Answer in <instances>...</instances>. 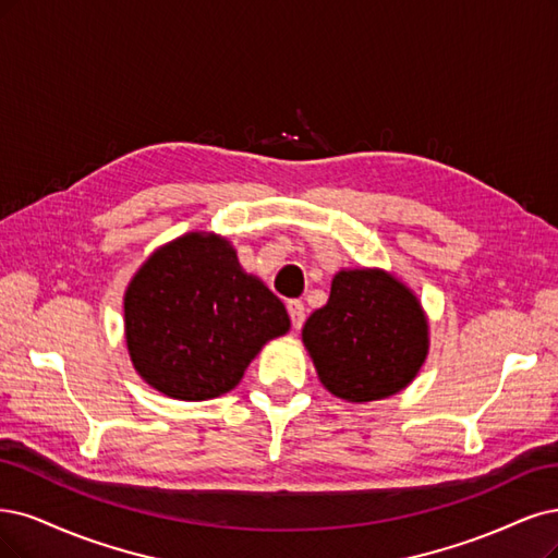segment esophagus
<instances>
[{"instance_id":"34e87169","label":"esophagus","mask_w":558,"mask_h":558,"mask_svg":"<svg viewBox=\"0 0 558 558\" xmlns=\"http://www.w3.org/2000/svg\"><path fill=\"white\" fill-rule=\"evenodd\" d=\"M286 310H288V316H291L293 330H300L302 323H304V304L300 300H288Z\"/></svg>"}]
</instances>
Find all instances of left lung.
I'll list each match as a JSON object with an SVG mask.
<instances>
[{"instance_id":"obj_1","label":"left lung","mask_w":558,"mask_h":558,"mask_svg":"<svg viewBox=\"0 0 558 558\" xmlns=\"http://www.w3.org/2000/svg\"><path fill=\"white\" fill-rule=\"evenodd\" d=\"M302 341L335 397L364 403L401 392L429 351V325L409 286L383 270H341Z\"/></svg>"}]
</instances>
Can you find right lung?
Here are the masks:
<instances>
[{"label":"right lung","instance_id":"add662e5","mask_svg":"<svg viewBox=\"0 0 558 558\" xmlns=\"http://www.w3.org/2000/svg\"><path fill=\"white\" fill-rule=\"evenodd\" d=\"M283 302L219 235L186 233L151 254L124 293L133 367L182 401L233 390L263 345L288 332Z\"/></svg>","mask_w":558,"mask_h":558}]
</instances>
